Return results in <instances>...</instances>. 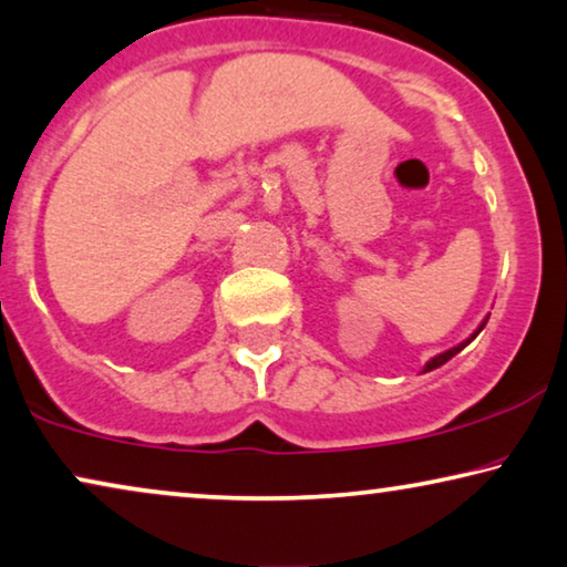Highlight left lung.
<instances>
[{"mask_svg": "<svg viewBox=\"0 0 567 567\" xmlns=\"http://www.w3.org/2000/svg\"><path fill=\"white\" fill-rule=\"evenodd\" d=\"M485 323H488V318H485V321L481 323V329H477V331H475V333H473V337H470V339H475V337H477V333H481V331H483V326H485ZM470 339H467V341H462V344H457V347L446 349V352H442V354H436V357H434V360H429V362H426V367H424V372H432V370H436V367H442L444 362H450L454 354H457V352H462V349H465V347L470 344Z\"/></svg>", "mask_w": 567, "mask_h": 567, "instance_id": "1", "label": "left lung"}]
</instances>
